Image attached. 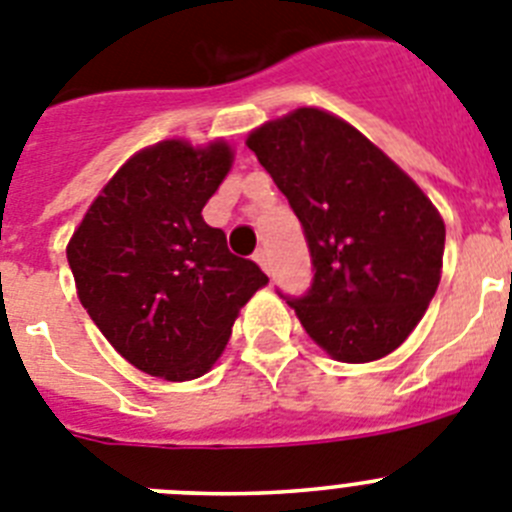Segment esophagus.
Here are the masks:
<instances>
[{"instance_id":"34e87169","label":"esophagus","mask_w":512,"mask_h":512,"mask_svg":"<svg viewBox=\"0 0 512 512\" xmlns=\"http://www.w3.org/2000/svg\"><path fill=\"white\" fill-rule=\"evenodd\" d=\"M253 259L259 261L261 269H264L266 274H269V271H271V261H269V251H266V248H259V251L253 253Z\"/></svg>"}]
</instances>
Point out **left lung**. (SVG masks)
<instances>
[{
	"label": "left lung",
	"mask_w": 512,
	"mask_h": 512,
	"mask_svg": "<svg viewBox=\"0 0 512 512\" xmlns=\"http://www.w3.org/2000/svg\"><path fill=\"white\" fill-rule=\"evenodd\" d=\"M246 146L310 248V289L287 297L307 336L346 364L392 354L441 282L446 225L436 207L372 140L318 107L266 122Z\"/></svg>",
	"instance_id": "1"
}]
</instances>
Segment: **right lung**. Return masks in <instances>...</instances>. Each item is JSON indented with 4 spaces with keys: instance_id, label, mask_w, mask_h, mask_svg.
Returning a JSON list of instances; mask_svg holds the SVG:
<instances>
[{
    "instance_id": "obj_1",
    "label": "right lung",
    "mask_w": 512,
    "mask_h": 512,
    "mask_svg": "<svg viewBox=\"0 0 512 512\" xmlns=\"http://www.w3.org/2000/svg\"><path fill=\"white\" fill-rule=\"evenodd\" d=\"M230 164L223 140L143 148L107 182L66 248L89 318L151 377L187 382L210 372L241 307L269 282L202 220Z\"/></svg>"
}]
</instances>
